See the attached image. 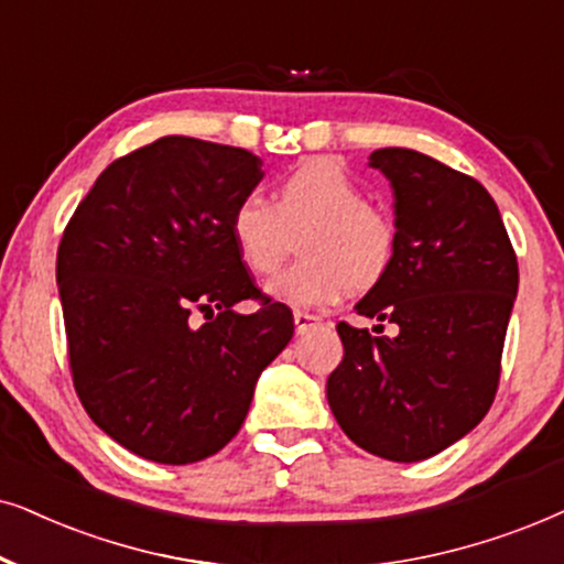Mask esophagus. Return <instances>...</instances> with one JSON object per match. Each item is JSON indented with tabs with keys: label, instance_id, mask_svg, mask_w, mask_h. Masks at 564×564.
Listing matches in <instances>:
<instances>
[{
	"label": "esophagus",
	"instance_id": "esophagus-1",
	"mask_svg": "<svg viewBox=\"0 0 564 564\" xmlns=\"http://www.w3.org/2000/svg\"><path fill=\"white\" fill-rule=\"evenodd\" d=\"M294 325H296V333L304 335L306 329L319 325V317H317V314H310V312H294Z\"/></svg>",
	"mask_w": 564,
	"mask_h": 564
}]
</instances>
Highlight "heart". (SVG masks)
I'll use <instances>...</instances> for the list:
<instances>
[{
    "instance_id": "b5f03b06",
    "label": "heart",
    "mask_w": 564,
    "mask_h": 564,
    "mask_svg": "<svg viewBox=\"0 0 564 564\" xmlns=\"http://www.w3.org/2000/svg\"><path fill=\"white\" fill-rule=\"evenodd\" d=\"M299 235L302 260L281 270L268 291L294 306H327L348 291L369 289L392 268L400 229L384 206L366 200V191L340 164L325 156L306 160L281 180L275 204L245 193L231 208L229 235L242 265L270 275Z\"/></svg>"
}]
</instances>
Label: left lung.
Here are the masks:
<instances>
[{
  "instance_id": "1",
  "label": "left lung",
  "mask_w": 564,
  "mask_h": 564,
  "mask_svg": "<svg viewBox=\"0 0 564 564\" xmlns=\"http://www.w3.org/2000/svg\"><path fill=\"white\" fill-rule=\"evenodd\" d=\"M369 164L392 183L400 245L356 312L397 335L337 322L345 356L327 402L364 452L420 462L467 435L498 394L518 260L475 177L415 149H377Z\"/></svg>"
}]
</instances>
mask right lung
Masks as SVG:
<instances>
[{
    "instance_id": "right-lung-1",
    "label": "right lung",
    "mask_w": 564,
    "mask_h": 564,
    "mask_svg": "<svg viewBox=\"0 0 564 564\" xmlns=\"http://www.w3.org/2000/svg\"><path fill=\"white\" fill-rule=\"evenodd\" d=\"M260 167L247 149L162 137L108 164L64 229L56 281L74 389L97 427L149 462L221 452L294 335V314L262 294L229 235ZM245 297L254 315L230 310Z\"/></svg>"
}]
</instances>
